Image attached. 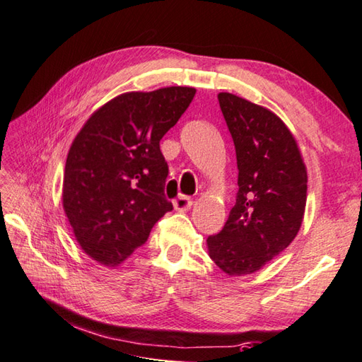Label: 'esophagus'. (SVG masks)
Here are the masks:
<instances>
[{
  "instance_id": "obj_1",
  "label": "esophagus",
  "mask_w": 362,
  "mask_h": 362,
  "mask_svg": "<svg viewBox=\"0 0 362 362\" xmlns=\"http://www.w3.org/2000/svg\"><path fill=\"white\" fill-rule=\"evenodd\" d=\"M173 204H174V209L177 211H187L191 209V204H193V201H191L187 196H179V197H175Z\"/></svg>"
}]
</instances>
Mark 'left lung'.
<instances>
[{"label":"left lung","instance_id":"obj_1","mask_svg":"<svg viewBox=\"0 0 362 362\" xmlns=\"http://www.w3.org/2000/svg\"><path fill=\"white\" fill-rule=\"evenodd\" d=\"M237 152L238 193L223 230L207 238L210 259L228 276L259 272L298 235L308 169L293 133L265 106L219 92Z\"/></svg>","mask_w":362,"mask_h":362}]
</instances>
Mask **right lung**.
Instances as JSON below:
<instances>
[{
    "label": "right lung",
    "instance_id": "obj_1",
    "mask_svg": "<svg viewBox=\"0 0 362 362\" xmlns=\"http://www.w3.org/2000/svg\"><path fill=\"white\" fill-rule=\"evenodd\" d=\"M194 94L187 86L125 92L78 132L64 169L62 209L76 243L97 264L119 267L173 210L160 139Z\"/></svg>",
    "mask_w": 362,
    "mask_h": 362
}]
</instances>
